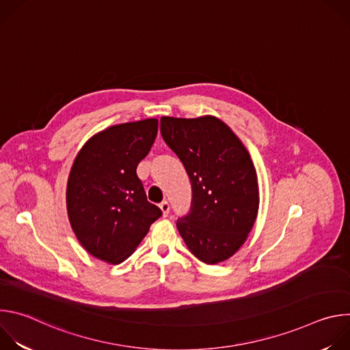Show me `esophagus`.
I'll use <instances>...</instances> for the list:
<instances>
[{
	"instance_id": "1",
	"label": "esophagus",
	"mask_w": 350,
	"mask_h": 350,
	"mask_svg": "<svg viewBox=\"0 0 350 350\" xmlns=\"http://www.w3.org/2000/svg\"><path fill=\"white\" fill-rule=\"evenodd\" d=\"M161 209H162V212H163V216H167L169 215V212H170V205H169V202L167 201H163V202H161Z\"/></svg>"
}]
</instances>
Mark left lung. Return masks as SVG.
<instances>
[{"instance_id":"obj_1","label":"left lung","mask_w":350,"mask_h":350,"mask_svg":"<svg viewBox=\"0 0 350 350\" xmlns=\"http://www.w3.org/2000/svg\"><path fill=\"white\" fill-rule=\"evenodd\" d=\"M161 133L192 187L189 212L176 223L180 235L201 262L227 260L258 216V176L251 157L232 130L213 116H163Z\"/></svg>"}]
</instances>
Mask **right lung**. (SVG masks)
I'll return each mask as SVG.
<instances>
[{
	"label": "right lung",
	"instance_id": "add662e5",
	"mask_svg": "<svg viewBox=\"0 0 350 350\" xmlns=\"http://www.w3.org/2000/svg\"><path fill=\"white\" fill-rule=\"evenodd\" d=\"M157 134V119L112 126L90 138L73 162L66 188L69 221L98 259L113 265L127 259L162 216L137 176Z\"/></svg>",
	"mask_w": 350,
	"mask_h": 350
}]
</instances>
